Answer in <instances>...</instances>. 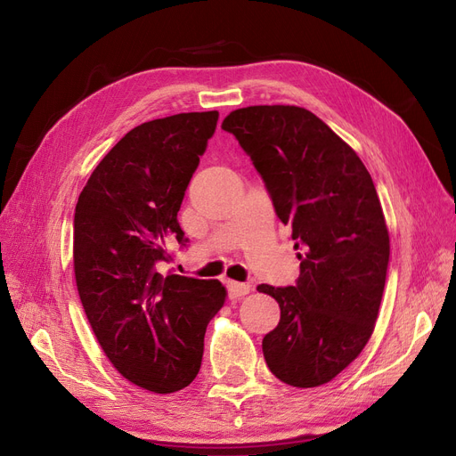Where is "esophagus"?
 <instances>
[{"label": "esophagus", "instance_id": "34e87169", "mask_svg": "<svg viewBox=\"0 0 456 456\" xmlns=\"http://www.w3.org/2000/svg\"><path fill=\"white\" fill-rule=\"evenodd\" d=\"M228 291H230V297L232 299H241L243 296H247L250 291V284L248 282H235L230 281L228 282Z\"/></svg>", "mask_w": 456, "mask_h": 456}]
</instances>
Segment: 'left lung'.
I'll list each match as a JSON object with an SVG mask.
<instances>
[{
	"mask_svg": "<svg viewBox=\"0 0 456 456\" xmlns=\"http://www.w3.org/2000/svg\"><path fill=\"white\" fill-rule=\"evenodd\" d=\"M223 129L250 157L301 250L294 286H258L281 306L262 342L267 367L294 387L327 384L365 348L384 296L389 233L372 177L348 143L299 106L240 108Z\"/></svg>",
	"mask_w": 456,
	"mask_h": 456,
	"instance_id": "left-lung-1",
	"label": "left lung"
}]
</instances>
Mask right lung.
I'll use <instances>...</instances> for the list:
<instances>
[{
  "instance_id": "obj_1",
  "label": "right lung",
  "mask_w": 456,
  "mask_h": 456,
  "mask_svg": "<svg viewBox=\"0 0 456 456\" xmlns=\"http://www.w3.org/2000/svg\"><path fill=\"white\" fill-rule=\"evenodd\" d=\"M218 112L153 119L126 133L91 174L75 211V277L84 313L118 372L153 393L196 378L209 320L226 301L218 281L157 271Z\"/></svg>"
}]
</instances>
